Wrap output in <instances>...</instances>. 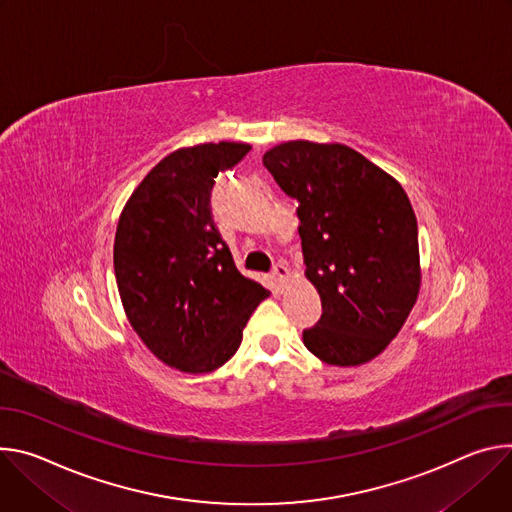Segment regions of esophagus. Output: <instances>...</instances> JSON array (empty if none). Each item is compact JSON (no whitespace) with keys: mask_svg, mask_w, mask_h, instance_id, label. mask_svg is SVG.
Instances as JSON below:
<instances>
[{"mask_svg":"<svg viewBox=\"0 0 512 512\" xmlns=\"http://www.w3.org/2000/svg\"><path fill=\"white\" fill-rule=\"evenodd\" d=\"M272 276H274V280L278 282V285L282 287V285H285V282L289 280V276H291L289 266H287V264H282V262H278V264L272 268Z\"/></svg>","mask_w":512,"mask_h":512,"instance_id":"34e87169","label":"esophagus"}]
</instances>
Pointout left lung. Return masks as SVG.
Wrapping results in <instances>:
<instances>
[{"instance_id": "obj_1", "label": "left lung", "mask_w": 512, "mask_h": 512, "mask_svg": "<svg viewBox=\"0 0 512 512\" xmlns=\"http://www.w3.org/2000/svg\"><path fill=\"white\" fill-rule=\"evenodd\" d=\"M299 201L305 276L321 297L303 344L321 362L360 366L405 325L421 287L417 217L388 173L344 144L293 140L262 156Z\"/></svg>"}]
</instances>
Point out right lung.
<instances>
[{
    "mask_svg": "<svg viewBox=\"0 0 512 512\" xmlns=\"http://www.w3.org/2000/svg\"><path fill=\"white\" fill-rule=\"evenodd\" d=\"M250 144L219 142L164 156L128 199L113 242L124 311L146 348L170 368L213 372L242 344L268 297L234 264L211 215V189Z\"/></svg>",
    "mask_w": 512,
    "mask_h": 512,
    "instance_id": "add662e5",
    "label": "right lung"
}]
</instances>
